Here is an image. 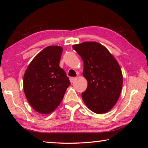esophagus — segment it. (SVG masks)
Here are the masks:
<instances>
[{"instance_id":"esophagus-1","label":"esophagus","mask_w":148,"mask_h":148,"mask_svg":"<svg viewBox=\"0 0 148 148\" xmlns=\"http://www.w3.org/2000/svg\"><path fill=\"white\" fill-rule=\"evenodd\" d=\"M76 79V77H71V78H70V81H71V84H72V83H74V82H75V80Z\"/></svg>"}]
</instances>
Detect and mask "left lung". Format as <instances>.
<instances>
[{
  "mask_svg": "<svg viewBox=\"0 0 148 148\" xmlns=\"http://www.w3.org/2000/svg\"><path fill=\"white\" fill-rule=\"evenodd\" d=\"M72 47L83 60V76L88 84L82 93L84 102L95 113H106L116 104L121 91L123 76L119 64L98 42H85Z\"/></svg>",
  "mask_w": 148,
  "mask_h": 148,
  "instance_id": "1",
  "label": "left lung"
}]
</instances>
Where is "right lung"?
Returning a JSON list of instances; mask_svg holds the SVG:
<instances>
[{"label":"right lung","instance_id":"add662e5","mask_svg":"<svg viewBox=\"0 0 148 148\" xmlns=\"http://www.w3.org/2000/svg\"><path fill=\"white\" fill-rule=\"evenodd\" d=\"M62 47L50 46L32 59L23 77V89L34 110L48 114L61 103L71 85L69 77L59 66Z\"/></svg>","mask_w":148,"mask_h":148}]
</instances>
